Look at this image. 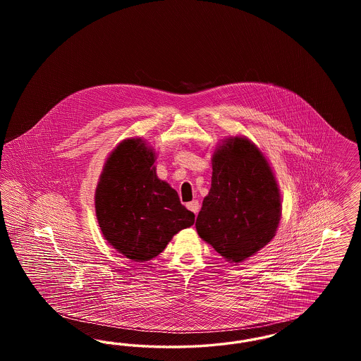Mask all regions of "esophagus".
Segmentation results:
<instances>
[{
	"instance_id": "1",
	"label": "esophagus",
	"mask_w": 361,
	"mask_h": 361,
	"mask_svg": "<svg viewBox=\"0 0 361 361\" xmlns=\"http://www.w3.org/2000/svg\"><path fill=\"white\" fill-rule=\"evenodd\" d=\"M187 208L190 209L195 215H197L199 208H200V204H199V202H197V200H193V202H189L188 204H187Z\"/></svg>"
}]
</instances>
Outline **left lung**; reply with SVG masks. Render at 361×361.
Here are the masks:
<instances>
[{"label":"left lung","instance_id":"1","mask_svg":"<svg viewBox=\"0 0 361 361\" xmlns=\"http://www.w3.org/2000/svg\"><path fill=\"white\" fill-rule=\"evenodd\" d=\"M280 193L265 157L243 137L224 140L212 155L211 189L196 219L200 238L240 262L275 237Z\"/></svg>","mask_w":361,"mask_h":361}]
</instances>
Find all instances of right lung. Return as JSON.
I'll return each instance as SVG.
<instances>
[{
	"instance_id": "obj_1",
	"label": "right lung",
	"mask_w": 361,
	"mask_h": 361,
	"mask_svg": "<svg viewBox=\"0 0 361 361\" xmlns=\"http://www.w3.org/2000/svg\"><path fill=\"white\" fill-rule=\"evenodd\" d=\"M155 154L140 139H127L105 162L96 189V215L104 238L133 261L158 256L195 214L155 174Z\"/></svg>"
}]
</instances>
